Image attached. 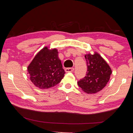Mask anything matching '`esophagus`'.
Segmentation results:
<instances>
[{
    "label": "esophagus",
    "instance_id": "1",
    "mask_svg": "<svg viewBox=\"0 0 133 133\" xmlns=\"http://www.w3.org/2000/svg\"><path fill=\"white\" fill-rule=\"evenodd\" d=\"M73 71H74V68H72V67L65 69V71L66 72H73Z\"/></svg>",
    "mask_w": 133,
    "mask_h": 133
}]
</instances>
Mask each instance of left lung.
Wrapping results in <instances>:
<instances>
[{
    "mask_svg": "<svg viewBox=\"0 0 133 133\" xmlns=\"http://www.w3.org/2000/svg\"><path fill=\"white\" fill-rule=\"evenodd\" d=\"M87 71L84 78L77 82L83 91L87 94H94L105 87L112 73L109 64L100 54L94 51L85 55Z\"/></svg>",
    "mask_w": 133,
    "mask_h": 133,
    "instance_id": "1",
    "label": "left lung"
}]
</instances>
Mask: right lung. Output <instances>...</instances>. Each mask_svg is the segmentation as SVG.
Segmentation results:
<instances>
[{
  "label": "right lung",
  "mask_w": 133,
  "mask_h": 133,
  "mask_svg": "<svg viewBox=\"0 0 133 133\" xmlns=\"http://www.w3.org/2000/svg\"><path fill=\"white\" fill-rule=\"evenodd\" d=\"M56 48L44 47L28 66L30 80L40 89H47L57 85L64 77L65 72Z\"/></svg>",
  "instance_id": "1"
}]
</instances>
